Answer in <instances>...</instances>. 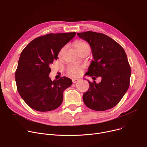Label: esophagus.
<instances>
[{
    "label": "esophagus",
    "instance_id": "esophagus-1",
    "mask_svg": "<svg viewBox=\"0 0 147 147\" xmlns=\"http://www.w3.org/2000/svg\"><path fill=\"white\" fill-rule=\"evenodd\" d=\"M72 81H73V83H76L78 82V81H79V79L74 78V79H72Z\"/></svg>",
    "mask_w": 147,
    "mask_h": 147
}]
</instances>
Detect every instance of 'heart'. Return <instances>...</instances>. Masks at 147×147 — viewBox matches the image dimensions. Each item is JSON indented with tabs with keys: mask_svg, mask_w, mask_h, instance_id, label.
<instances>
[{
	"mask_svg": "<svg viewBox=\"0 0 147 147\" xmlns=\"http://www.w3.org/2000/svg\"><path fill=\"white\" fill-rule=\"evenodd\" d=\"M75 47H76V50L78 51V52L83 49L86 48H90L89 45L87 43H86L85 42L82 41V40H79V41L77 42L75 44ZM65 48H66V46H64V48H62V49L60 51V52L59 53V56L62 55V54L63 53ZM67 71L69 74H70L71 76H78L82 73L83 67L80 66V65H70L68 67Z\"/></svg>",
	"mask_w": 147,
	"mask_h": 147,
	"instance_id": "b5f03b06",
	"label": "heart"
}]
</instances>
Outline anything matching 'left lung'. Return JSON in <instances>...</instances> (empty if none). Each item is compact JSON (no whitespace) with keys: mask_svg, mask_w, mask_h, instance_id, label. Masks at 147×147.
Listing matches in <instances>:
<instances>
[{"mask_svg":"<svg viewBox=\"0 0 147 147\" xmlns=\"http://www.w3.org/2000/svg\"><path fill=\"white\" fill-rule=\"evenodd\" d=\"M91 48L94 60L85 75L94 80L101 77V82L88 80L89 88L83 100L89 109L105 111L116 105L127 90L131 70L127 55L121 46L104 34L94 32L78 33Z\"/></svg>","mask_w":147,"mask_h":147,"instance_id":"8db88e82","label":"left lung"}]
</instances>
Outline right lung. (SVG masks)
<instances>
[{
  "mask_svg": "<svg viewBox=\"0 0 147 147\" xmlns=\"http://www.w3.org/2000/svg\"><path fill=\"white\" fill-rule=\"evenodd\" d=\"M76 33H49L38 37L21 52L15 71L19 94L34 110L45 112L57 109L63 101V92L72 80L66 77L52 81L50 65L58 59L60 50Z\"/></svg>",
  "mask_w": 147,
  "mask_h": 147,
  "instance_id": "right-lung-1",
  "label": "right lung"
}]
</instances>
